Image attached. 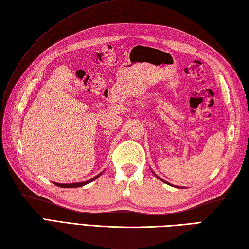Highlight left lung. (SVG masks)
<instances>
[{
    "mask_svg": "<svg viewBox=\"0 0 249 249\" xmlns=\"http://www.w3.org/2000/svg\"><path fill=\"white\" fill-rule=\"evenodd\" d=\"M151 170H152V169H151ZM152 172L155 174V177H156L157 178H160V181H162L163 183H166V184H168V185H170V186H173V187H176V188H184V187H178V186H174V185H172V184H170V183H168V182H166V181H163V179H162V178H160V177H158V176H156V173H155L154 171H153V170H152Z\"/></svg>",
    "mask_w": 249,
    "mask_h": 249,
    "instance_id": "left-lung-1",
    "label": "left lung"
}]
</instances>
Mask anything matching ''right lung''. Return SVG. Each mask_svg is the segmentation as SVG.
Returning a JSON list of instances; mask_svg holds the SVG:
<instances>
[{"label": "right lung", "instance_id": "obj_1", "mask_svg": "<svg viewBox=\"0 0 249 249\" xmlns=\"http://www.w3.org/2000/svg\"><path fill=\"white\" fill-rule=\"evenodd\" d=\"M104 172V171H103ZM102 172V173H103ZM102 173H99V174H97L96 177H94V178H89V179H88V181H83V182H79V183H70V184H62V183H55V182H53V184L54 185H56V186H59V187H63V188H75V187H81V186H84V185H87V184H89V183H91V182H93V181H95V179H96L100 174Z\"/></svg>", "mask_w": 249, "mask_h": 249}]
</instances>
